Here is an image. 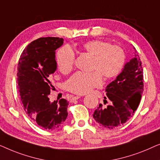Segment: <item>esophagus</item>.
Returning a JSON list of instances; mask_svg holds the SVG:
<instances>
[{
  "label": "esophagus",
  "mask_w": 160,
  "mask_h": 160,
  "mask_svg": "<svg viewBox=\"0 0 160 160\" xmlns=\"http://www.w3.org/2000/svg\"><path fill=\"white\" fill-rule=\"evenodd\" d=\"M80 98H81V96L76 95V96H74V97L72 98V99H73V100H78V99H79Z\"/></svg>",
  "instance_id": "obj_1"
}]
</instances>
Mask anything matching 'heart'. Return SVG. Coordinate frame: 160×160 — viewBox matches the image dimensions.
Masks as SVG:
<instances>
[{
  "instance_id": "1",
  "label": "heart",
  "mask_w": 160,
  "mask_h": 160,
  "mask_svg": "<svg viewBox=\"0 0 160 160\" xmlns=\"http://www.w3.org/2000/svg\"><path fill=\"white\" fill-rule=\"evenodd\" d=\"M83 49L93 56V72H77L67 82V88L75 94L83 95L102 84V75L110 78L119 75L125 62L124 49L103 41L92 40L83 45ZM75 53L69 47H63L57 54V64L62 73H68L75 64Z\"/></svg>"
}]
</instances>
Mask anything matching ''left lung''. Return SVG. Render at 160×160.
<instances>
[{
    "label": "left lung",
    "mask_w": 160,
    "mask_h": 160,
    "mask_svg": "<svg viewBox=\"0 0 160 160\" xmlns=\"http://www.w3.org/2000/svg\"><path fill=\"white\" fill-rule=\"evenodd\" d=\"M143 74L141 59L135 51L134 58L126 63L121 73L106 87V97L111 104L106 107L100 104L93 113L94 119L100 125L113 129L132 117L143 93ZM106 97L103 100L105 105L108 102Z\"/></svg>",
    "instance_id": "1"
}]
</instances>
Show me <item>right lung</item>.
Returning <instances> with one entry per match:
<instances>
[{
  "instance_id": "add662e5",
  "label": "right lung",
  "mask_w": 160,
  "mask_h": 160,
  "mask_svg": "<svg viewBox=\"0 0 160 160\" xmlns=\"http://www.w3.org/2000/svg\"><path fill=\"white\" fill-rule=\"evenodd\" d=\"M58 37L39 38L24 49L17 68V83L24 110L45 130H56L65 124L68 101L50 102L54 87L50 77L57 69L55 50L63 43Z\"/></svg>"
}]
</instances>
